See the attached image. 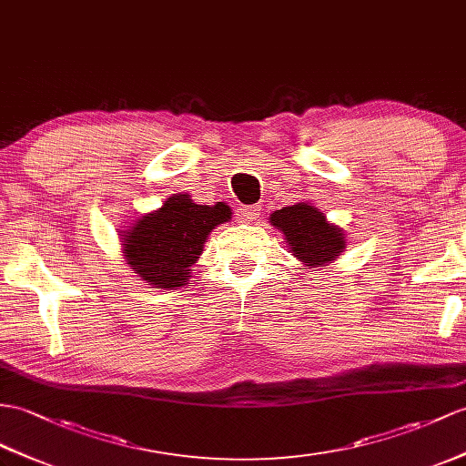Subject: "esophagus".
<instances>
[{"mask_svg": "<svg viewBox=\"0 0 466 466\" xmlns=\"http://www.w3.org/2000/svg\"><path fill=\"white\" fill-rule=\"evenodd\" d=\"M239 213H241V219L243 221L253 223V221H257L260 218V206H247Z\"/></svg>", "mask_w": 466, "mask_h": 466, "instance_id": "34e87169", "label": "esophagus"}]
</instances>
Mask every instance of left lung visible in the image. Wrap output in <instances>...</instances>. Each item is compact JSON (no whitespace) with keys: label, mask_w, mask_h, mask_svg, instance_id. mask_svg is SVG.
<instances>
[{"label":"left lung","mask_w":466,"mask_h":466,"mask_svg":"<svg viewBox=\"0 0 466 466\" xmlns=\"http://www.w3.org/2000/svg\"><path fill=\"white\" fill-rule=\"evenodd\" d=\"M270 225L282 231L290 253L306 267L326 265L344 251V233L326 221V215L309 203H297L270 215Z\"/></svg>","instance_id":"obj_1"}]
</instances>
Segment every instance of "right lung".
<instances>
[{
	"label": "right lung",
	"mask_w": 466,
	"mask_h": 466,
	"mask_svg": "<svg viewBox=\"0 0 466 466\" xmlns=\"http://www.w3.org/2000/svg\"><path fill=\"white\" fill-rule=\"evenodd\" d=\"M225 203L198 206L186 194H174L156 213L134 223L124 237V257L138 275L157 289L184 287L203 251L208 235L229 219Z\"/></svg>",
	"instance_id": "right-lung-1"
}]
</instances>
